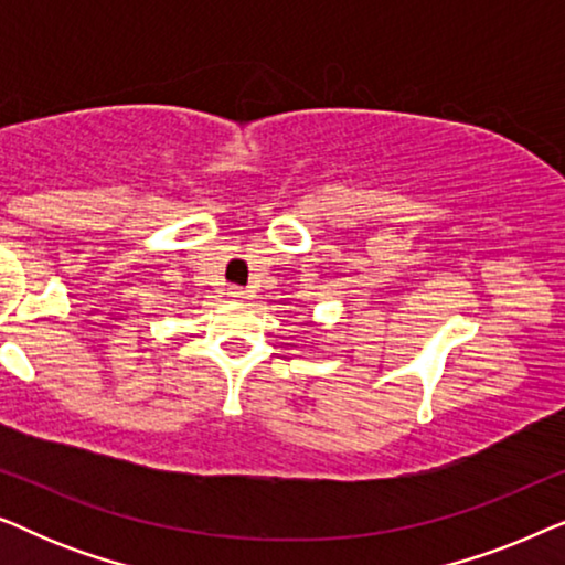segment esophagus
Returning <instances> with one entry per match:
<instances>
[{
    "label": "esophagus",
    "instance_id": "1",
    "mask_svg": "<svg viewBox=\"0 0 565 565\" xmlns=\"http://www.w3.org/2000/svg\"><path fill=\"white\" fill-rule=\"evenodd\" d=\"M226 296H228L231 300H234V303H242V300L246 298V292H244L242 288H228Z\"/></svg>",
    "mask_w": 565,
    "mask_h": 565
}]
</instances>
